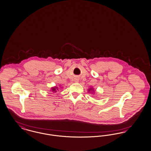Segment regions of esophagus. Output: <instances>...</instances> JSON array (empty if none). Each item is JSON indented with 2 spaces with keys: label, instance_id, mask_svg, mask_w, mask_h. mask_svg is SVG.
Listing matches in <instances>:
<instances>
[{
  "label": "esophagus",
  "instance_id": "obj_1",
  "mask_svg": "<svg viewBox=\"0 0 151 151\" xmlns=\"http://www.w3.org/2000/svg\"><path fill=\"white\" fill-rule=\"evenodd\" d=\"M74 81L76 82H78V81H79V79L78 78H75V80H74Z\"/></svg>",
  "mask_w": 151,
  "mask_h": 151
}]
</instances>
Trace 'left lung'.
Segmentation results:
<instances>
[{"instance_id": "left-lung-1", "label": "left lung", "mask_w": 151, "mask_h": 151, "mask_svg": "<svg viewBox=\"0 0 151 151\" xmlns=\"http://www.w3.org/2000/svg\"><path fill=\"white\" fill-rule=\"evenodd\" d=\"M87 90H88V93H91V94H94V93H95V91H94V88H92V87L89 88Z\"/></svg>"}]
</instances>
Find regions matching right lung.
<instances>
[{
    "label": "right lung",
    "instance_id": "obj_1",
    "mask_svg": "<svg viewBox=\"0 0 151 151\" xmlns=\"http://www.w3.org/2000/svg\"><path fill=\"white\" fill-rule=\"evenodd\" d=\"M59 88L60 87H57V86H54V87H51L50 91L53 93H56L57 91H59Z\"/></svg>",
    "mask_w": 151,
    "mask_h": 151
}]
</instances>
